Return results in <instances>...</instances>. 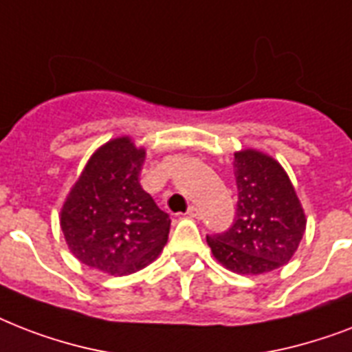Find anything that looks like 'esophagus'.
<instances>
[{
  "mask_svg": "<svg viewBox=\"0 0 352 352\" xmlns=\"http://www.w3.org/2000/svg\"><path fill=\"white\" fill-rule=\"evenodd\" d=\"M188 215H190V217H195V219H197L199 215H201V212H199V208H197V206H195V204H192V206L188 208Z\"/></svg>",
  "mask_w": 352,
  "mask_h": 352,
  "instance_id": "esophagus-1",
  "label": "esophagus"
}]
</instances>
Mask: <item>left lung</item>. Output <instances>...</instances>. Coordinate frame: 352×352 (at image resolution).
Listing matches in <instances>:
<instances>
[{
    "mask_svg": "<svg viewBox=\"0 0 352 352\" xmlns=\"http://www.w3.org/2000/svg\"><path fill=\"white\" fill-rule=\"evenodd\" d=\"M237 214L223 234L206 235L217 261L232 272H270L290 261L305 234V212L287 171L257 149L234 153Z\"/></svg>",
    "mask_w": 352,
    "mask_h": 352,
    "instance_id": "1",
    "label": "left lung"
}]
</instances>
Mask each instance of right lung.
<instances>
[{
	"mask_svg": "<svg viewBox=\"0 0 352 352\" xmlns=\"http://www.w3.org/2000/svg\"><path fill=\"white\" fill-rule=\"evenodd\" d=\"M146 149L129 137L96 149L62 206L60 226L73 256L91 268L127 276L164 248L170 215L138 182Z\"/></svg>",
	"mask_w": 352,
	"mask_h": 352,
	"instance_id": "right-lung-1",
	"label": "right lung"
}]
</instances>
